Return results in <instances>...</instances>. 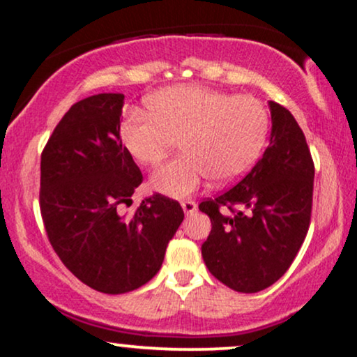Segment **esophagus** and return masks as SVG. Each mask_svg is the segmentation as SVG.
<instances>
[{"label": "esophagus", "instance_id": "obj_1", "mask_svg": "<svg viewBox=\"0 0 357 357\" xmlns=\"http://www.w3.org/2000/svg\"><path fill=\"white\" fill-rule=\"evenodd\" d=\"M181 206L186 215H192L196 211V203L192 199H184V202H181Z\"/></svg>", "mask_w": 357, "mask_h": 357}]
</instances>
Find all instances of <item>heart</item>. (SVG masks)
Returning a JSON list of instances; mask_svg holds the SVG:
<instances>
[{
    "instance_id": "b5f03b06",
    "label": "heart",
    "mask_w": 357,
    "mask_h": 357,
    "mask_svg": "<svg viewBox=\"0 0 357 357\" xmlns=\"http://www.w3.org/2000/svg\"><path fill=\"white\" fill-rule=\"evenodd\" d=\"M130 110L121 127L129 154L142 166L161 165L179 141L183 154L151 179L155 191L184 198L211 178L231 183L255 165L268 134V110L252 96H230L202 85H176Z\"/></svg>"
}]
</instances>
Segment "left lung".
Wrapping results in <instances>:
<instances>
[{
    "label": "left lung",
    "instance_id": "1",
    "mask_svg": "<svg viewBox=\"0 0 357 357\" xmlns=\"http://www.w3.org/2000/svg\"><path fill=\"white\" fill-rule=\"evenodd\" d=\"M270 144L247 176L199 210L211 220L202 255L211 275L236 292L267 289L292 265L312 215L314 161L284 105L270 102Z\"/></svg>",
    "mask_w": 357,
    "mask_h": 357
}]
</instances>
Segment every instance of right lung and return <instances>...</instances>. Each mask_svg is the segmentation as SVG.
<instances>
[{
	"label": "right lung",
	"mask_w": 357,
	"mask_h": 357,
	"mask_svg": "<svg viewBox=\"0 0 357 357\" xmlns=\"http://www.w3.org/2000/svg\"><path fill=\"white\" fill-rule=\"evenodd\" d=\"M124 93H99L73 104L42 153L40 211L61 264L104 294H126L161 268L167 243L184 218L176 199L154 192L132 215L142 173L122 146Z\"/></svg>",
	"instance_id": "1"
}]
</instances>
